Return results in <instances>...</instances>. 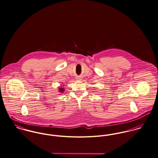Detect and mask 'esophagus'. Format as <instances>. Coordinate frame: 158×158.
Listing matches in <instances>:
<instances>
[{
    "instance_id": "obj_1",
    "label": "esophagus",
    "mask_w": 158,
    "mask_h": 158,
    "mask_svg": "<svg viewBox=\"0 0 158 158\" xmlns=\"http://www.w3.org/2000/svg\"><path fill=\"white\" fill-rule=\"evenodd\" d=\"M77 80H81V78H77Z\"/></svg>"
}]
</instances>
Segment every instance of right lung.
Returning <instances> with one entry per match:
<instances>
[{
  "mask_svg": "<svg viewBox=\"0 0 158 158\" xmlns=\"http://www.w3.org/2000/svg\"><path fill=\"white\" fill-rule=\"evenodd\" d=\"M59 89V91L60 92V93H63V92L65 91V88H64V87H61V86H60V87H59V89Z\"/></svg>",
  "mask_w": 158,
  "mask_h": 158,
  "instance_id": "1",
  "label": "right lung"
}]
</instances>
